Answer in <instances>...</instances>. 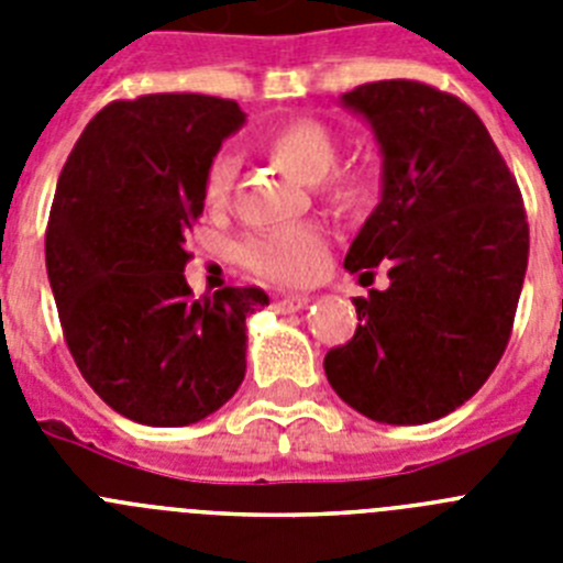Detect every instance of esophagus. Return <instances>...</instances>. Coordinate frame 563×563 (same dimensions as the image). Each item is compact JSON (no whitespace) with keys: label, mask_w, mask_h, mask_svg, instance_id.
<instances>
[{"label":"esophagus","mask_w":563,"mask_h":563,"mask_svg":"<svg viewBox=\"0 0 563 563\" xmlns=\"http://www.w3.org/2000/svg\"><path fill=\"white\" fill-rule=\"evenodd\" d=\"M307 301H310V298H307V296H301V292H292V296L278 298L276 305H273V310H278V312H296V310H301V307H307Z\"/></svg>","instance_id":"34e87169"}]
</instances>
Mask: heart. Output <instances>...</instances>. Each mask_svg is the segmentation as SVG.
<instances>
[{"instance_id":"heart-1","label":"heart","mask_w":563,"mask_h":563,"mask_svg":"<svg viewBox=\"0 0 563 563\" xmlns=\"http://www.w3.org/2000/svg\"><path fill=\"white\" fill-rule=\"evenodd\" d=\"M267 154L298 180L316 183L321 197L341 211L361 206L369 194V177L357 166L332 168L338 161V134L318 118H292L273 129L265 141ZM236 180L231 152H217L206 168V200L222 206ZM239 262L258 278L276 285H305L324 267L327 242L312 225H285L245 236L236 247Z\"/></svg>"}]
</instances>
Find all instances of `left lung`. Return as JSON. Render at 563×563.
<instances>
[{
  "label": "left lung",
  "instance_id": "1",
  "mask_svg": "<svg viewBox=\"0 0 563 563\" xmlns=\"http://www.w3.org/2000/svg\"><path fill=\"white\" fill-rule=\"evenodd\" d=\"M343 103L372 123L383 197L343 267L386 290L352 298L357 330L327 352V380L369 420L417 426L460 409L514 332L530 228L516 177L479 114L409 78L361 84Z\"/></svg>",
  "mask_w": 563,
  "mask_h": 563
}]
</instances>
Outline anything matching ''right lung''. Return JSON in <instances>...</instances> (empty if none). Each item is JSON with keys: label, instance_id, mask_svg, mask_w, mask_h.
<instances>
[{"label": "right lung", "instance_id": "add662e5", "mask_svg": "<svg viewBox=\"0 0 563 563\" xmlns=\"http://www.w3.org/2000/svg\"><path fill=\"white\" fill-rule=\"evenodd\" d=\"M245 123L236 101L154 92L112 101L58 174L44 258L67 350L109 409L143 426H191L245 377L258 287L194 298L186 236L206 168Z\"/></svg>", "mask_w": 563, "mask_h": 563}]
</instances>
